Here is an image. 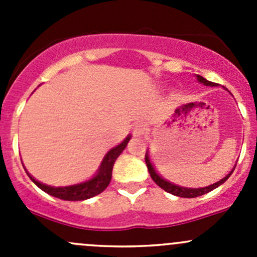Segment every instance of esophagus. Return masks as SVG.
<instances>
[{
	"label": "esophagus",
	"mask_w": 257,
	"mask_h": 257,
	"mask_svg": "<svg viewBox=\"0 0 257 257\" xmlns=\"http://www.w3.org/2000/svg\"><path fill=\"white\" fill-rule=\"evenodd\" d=\"M145 133V126L143 123H137L133 126V134L136 137H142Z\"/></svg>",
	"instance_id": "obj_1"
}]
</instances>
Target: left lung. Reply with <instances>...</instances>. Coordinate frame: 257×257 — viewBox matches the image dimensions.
I'll return each mask as SVG.
<instances>
[{
	"instance_id": "8db88e82",
	"label": "left lung",
	"mask_w": 257,
	"mask_h": 257,
	"mask_svg": "<svg viewBox=\"0 0 257 257\" xmlns=\"http://www.w3.org/2000/svg\"><path fill=\"white\" fill-rule=\"evenodd\" d=\"M196 80H198L199 83H201V84L208 85V87H216L217 85L216 83L210 82V80L205 79L204 77L199 76V74H196ZM225 89H226V88H225ZM145 163H147V167H148V170H149L150 177H152L153 180L155 181V184H157L158 186H160L163 190L167 191V193L173 194V195H175V196H180V198H196V196L204 195V194L214 190V189H216L217 186H220L221 184H224L225 181L229 179L230 175L232 174V172H234V169H235V168H232V170L226 175V177H224L221 180L216 181V183L211 184V185H209V186H204V188H185V186H180V185H177V184L170 183V181L165 180L164 178L160 177V175L157 173V170H155L154 165H153L152 162H150L149 152H148V150H147V153H145ZM235 167H236V165H235Z\"/></svg>"
}]
</instances>
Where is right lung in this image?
<instances>
[{
	"label": "right lung",
	"instance_id": "1",
	"mask_svg": "<svg viewBox=\"0 0 257 257\" xmlns=\"http://www.w3.org/2000/svg\"><path fill=\"white\" fill-rule=\"evenodd\" d=\"M131 138L132 136L129 134L121 143H119L118 145L112 148V149L104 155V158H103L98 172L95 173L92 178L88 179V180L85 181H82V183L68 186H51L40 183V181L36 180L32 175L28 174V173L27 175L30 177L31 180L41 189V190L49 194V195L54 196V198H58L67 201L87 200V199H90L93 198V196L100 194L103 190H105V188H107L108 185H109L110 180H112V170L114 167V163H115L116 158L121 154V152L125 149L126 144L131 141Z\"/></svg>",
	"mask_w": 257,
	"mask_h": 257
}]
</instances>
